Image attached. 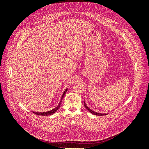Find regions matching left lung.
<instances>
[{
  "mask_svg": "<svg viewBox=\"0 0 149 149\" xmlns=\"http://www.w3.org/2000/svg\"><path fill=\"white\" fill-rule=\"evenodd\" d=\"M84 106H85V107L86 108V109L91 112V114H94V115H96V116H104V115H107V114H102V113H98V112H94V111H93V110H91V109H89V108L87 106V105L86 104V103H85V102L84 101Z\"/></svg>",
  "mask_w": 149,
  "mask_h": 149,
  "instance_id": "8db88e82",
  "label": "left lung"
}]
</instances>
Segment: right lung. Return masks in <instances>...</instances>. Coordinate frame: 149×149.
Here are the masks:
<instances>
[{
	"mask_svg": "<svg viewBox=\"0 0 149 149\" xmlns=\"http://www.w3.org/2000/svg\"><path fill=\"white\" fill-rule=\"evenodd\" d=\"M67 91H68V88H66V89H65V91H64L63 94V95H62V96H61V100H60V103L58 104V105L55 108H54V109H52V110H50V111H47V112H33V113L36 114L40 115V116H49V115H52V114H54V113H55V112L60 107V105H61V103L62 100H63V97H64V96H65V94H66V93Z\"/></svg>",
	"mask_w": 149,
	"mask_h": 149,
	"instance_id": "obj_1",
	"label": "right lung"
}]
</instances>
